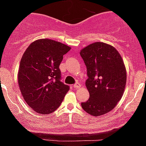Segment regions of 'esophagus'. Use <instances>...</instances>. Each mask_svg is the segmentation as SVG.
Returning a JSON list of instances; mask_svg holds the SVG:
<instances>
[{"label": "esophagus", "mask_w": 146, "mask_h": 146, "mask_svg": "<svg viewBox=\"0 0 146 146\" xmlns=\"http://www.w3.org/2000/svg\"><path fill=\"white\" fill-rule=\"evenodd\" d=\"M73 87L74 88H79L80 87V83H79V82H76V84H74V85H73Z\"/></svg>", "instance_id": "esophagus-1"}]
</instances>
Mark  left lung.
<instances>
[{
    "label": "left lung",
    "mask_w": 146,
    "mask_h": 146,
    "mask_svg": "<svg viewBox=\"0 0 146 146\" xmlns=\"http://www.w3.org/2000/svg\"><path fill=\"white\" fill-rule=\"evenodd\" d=\"M80 54L86 65L85 82L90 98L81 103L84 110L94 117L112 110L121 99L126 83V70L119 51L113 46L95 42L84 47Z\"/></svg>",
    "instance_id": "left-lung-1"
}]
</instances>
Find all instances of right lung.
Masks as SVG:
<instances>
[{"label": "right lung", "mask_w": 146, "mask_h": 146, "mask_svg": "<svg viewBox=\"0 0 146 146\" xmlns=\"http://www.w3.org/2000/svg\"><path fill=\"white\" fill-rule=\"evenodd\" d=\"M68 46L49 39L29 44L20 60L18 85L26 103L39 114L52 113L69 90L61 82L59 66Z\"/></svg>", "instance_id": "obj_1"}]
</instances>
